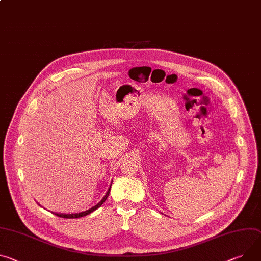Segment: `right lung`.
Here are the masks:
<instances>
[{
	"label": "right lung",
	"mask_w": 261,
	"mask_h": 261,
	"mask_svg": "<svg viewBox=\"0 0 261 261\" xmlns=\"http://www.w3.org/2000/svg\"><path fill=\"white\" fill-rule=\"evenodd\" d=\"M110 188H111V185H110V187L108 188V192L106 193V195L104 196V198L96 205V206H93L92 208H90V209H88V210H85V211H82V212H79V213H57V212H53V213H55V215L57 216V217H59V218H64V219H78V218H81V217H85V216H87V215H89V213H91L92 211H94L96 209H98L105 201H106V199H107V197H108V195H109V193H110Z\"/></svg>",
	"instance_id": "obj_1"
}]
</instances>
